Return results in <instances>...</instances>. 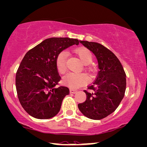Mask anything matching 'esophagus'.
I'll list each match as a JSON object with an SVG mask.
<instances>
[{
	"label": "esophagus",
	"instance_id": "34e87169",
	"mask_svg": "<svg viewBox=\"0 0 147 147\" xmlns=\"http://www.w3.org/2000/svg\"><path fill=\"white\" fill-rule=\"evenodd\" d=\"M69 91H70V93L75 94V93H77L78 90H76V89H74V88H71V89L69 90Z\"/></svg>",
	"mask_w": 147,
	"mask_h": 147
}]
</instances>
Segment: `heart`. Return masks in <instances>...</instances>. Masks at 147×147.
<instances>
[{
    "mask_svg": "<svg viewBox=\"0 0 147 147\" xmlns=\"http://www.w3.org/2000/svg\"><path fill=\"white\" fill-rule=\"evenodd\" d=\"M84 65H89L93 61V54L88 49L84 47H80L74 50ZM67 54L65 51H61L58 54L56 58V66L60 74L65 73L67 69ZM88 78L83 74H76L70 72L65 76L63 78V83L65 86L70 88H77L86 84Z\"/></svg>",
    "mask_w": 147,
    "mask_h": 147,
    "instance_id": "heart-1",
    "label": "heart"
}]
</instances>
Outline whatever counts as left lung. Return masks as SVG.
<instances>
[{
	"instance_id": "1",
	"label": "left lung",
	"mask_w": 147,
	"mask_h": 147,
	"mask_svg": "<svg viewBox=\"0 0 147 147\" xmlns=\"http://www.w3.org/2000/svg\"><path fill=\"white\" fill-rule=\"evenodd\" d=\"M95 54L98 61L99 71L88 89L84 102L78 105L85 117L100 120L108 117L118 108L126 89V74L122 65L113 52L103 45L87 41H80Z\"/></svg>"
}]
</instances>
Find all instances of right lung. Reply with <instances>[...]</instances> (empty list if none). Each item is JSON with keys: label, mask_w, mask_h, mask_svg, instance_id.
I'll use <instances>...</instances> for the list:
<instances>
[{"label": "right lung", "mask_w": 147, "mask_h": 147, "mask_svg": "<svg viewBox=\"0 0 147 147\" xmlns=\"http://www.w3.org/2000/svg\"><path fill=\"white\" fill-rule=\"evenodd\" d=\"M79 41L68 37L49 38L25 54L16 73V86L22 106L31 117L48 119L59 113L69 90L57 86L61 78L56 58L66 48L78 45Z\"/></svg>", "instance_id": "add662e5"}]
</instances>
